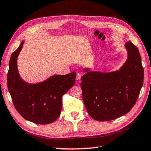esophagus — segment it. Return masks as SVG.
<instances>
[{
  "label": "esophagus",
  "mask_w": 151,
  "mask_h": 151,
  "mask_svg": "<svg viewBox=\"0 0 151 151\" xmlns=\"http://www.w3.org/2000/svg\"><path fill=\"white\" fill-rule=\"evenodd\" d=\"M81 77H82V75H81L80 73H77V74H76V80H77V81H80Z\"/></svg>",
  "instance_id": "obj_1"
}]
</instances>
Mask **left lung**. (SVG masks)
I'll list each match as a JSON object with an SVG mask.
<instances>
[{
  "label": "left lung",
  "mask_w": 151,
  "mask_h": 151,
  "mask_svg": "<svg viewBox=\"0 0 151 151\" xmlns=\"http://www.w3.org/2000/svg\"><path fill=\"white\" fill-rule=\"evenodd\" d=\"M124 42L127 58L119 70L104 73L83 68V101L96 121H112L129 112L142 86L144 69L139 49L131 41Z\"/></svg>",
  "instance_id": "obj_1"
}]
</instances>
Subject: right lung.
<instances>
[{"mask_svg":"<svg viewBox=\"0 0 151 151\" xmlns=\"http://www.w3.org/2000/svg\"><path fill=\"white\" fill-rule=\"evenodd\" d=\"M24 43L12 53L9 61L7 85L16 108L24 119L36 124L52 123L60 116L62 96L75 83L76 73L54 75L37 83H29L21 78L17 59Z\"/></svg>","mask_w":151,"mask_h":151,"instance_id":"add662e5","label":"right lung"}]
</instances>
